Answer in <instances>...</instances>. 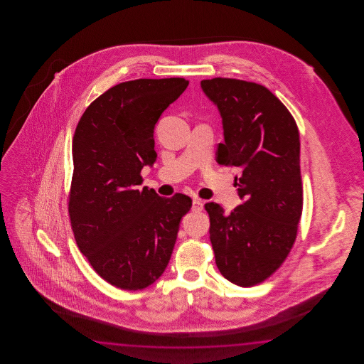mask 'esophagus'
Masks as SVG:
<instances>
[{"label": "esophagus", "mask_w": 364, "mask_h": 364, "mask_svg": "<svg viewBox=\"0 0 364 364\" xmlns=\"http://www.w3.org/2000/svg\"><path fill=\"white\" fill-rule=\"evenodd\" d=\"M203 207H204V204H203V201L199 200V199H195V200H193V207H191V209H193V212H201L203 210Z\"/></svg>", "instance_id": "1"}]
</instances>
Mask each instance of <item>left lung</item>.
<instances>
[{
	"label": "left lung",
	"instance_id": "left-lung-1",
	"mask_svg": "<svg viewBox=\"0 0 364 364\" xmlns=\"http://www.w3.org/2000/svg\"><path fill=\"white\" fill-rule=\"evenodd\" d=\"M200 85L223 117L216 161L242 169L240 205L228 216L217 203L204 205L209 240L225 279L254 287L279 269L296 238L303 208L298 126L264 85L232 77Z\"/></svg>",
	"mask_w": 364,
	"mask_h": 364
}]
</instances>
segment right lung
<instances>
[{"instance_id":"1","label":"right lung","mask_w":364,"mask_h":364,"mask_svg":"<svg viewBox=\"0 0 364 364\" xmlns=\"http://www.w3.org/2000/svg\"><path fill=\"white\" fill-rule=\"evenodd\" d=\"M188 85L183 77L136 79L109 88L85 109L73 139L71 229L95 272L122 290H141L171 260L181 218L193 203L139 190L155 163L154 129Z\"/></svg>"}]
</instances>
